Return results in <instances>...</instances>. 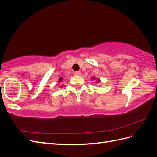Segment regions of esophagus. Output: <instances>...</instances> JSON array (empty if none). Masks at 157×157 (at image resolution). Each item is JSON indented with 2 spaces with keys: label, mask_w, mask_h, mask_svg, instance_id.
<instances>
[{
  "label": "esophagus",
  "mask_w": 157,
  "mask_h": 157,
  "mask_svg": "<svg viewBox=\"0 0 157 157\" xmlns=\"http://www.w3.org/2000/svg\"><path fill=\"white\" fill-rule=\"evenodd\" d=\"M74 75L75 76H81V72L76 71V72H74Z\"/></svg>",
  "instance_id": "obj_1"
}]
</instances>
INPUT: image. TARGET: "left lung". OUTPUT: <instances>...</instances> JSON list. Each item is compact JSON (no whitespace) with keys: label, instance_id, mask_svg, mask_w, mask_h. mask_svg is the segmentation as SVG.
<instances>
[{"label":"left lung","instance_id":"left-lung-1","mask_svg":"<svg viewBox=\"0 0 157 157\" xmlns=\"http://www.w3.org/2000/svg\"><path fill=\"white\" fill-rule=\"evenodd\" d=\"M91 78H92V79H93V80H95V82H96V83H99V82H101V81H100V79H99V78H95V76H93V77H92Z\"/></svg>","mask_w":157,"mask_h":157}]
</instances>
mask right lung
Listing matches in <instances>:
<instances>
[{"mask_svg": "<svg viewBox=\"0 0 157 157\" xmlns=\"http://www.w3.org/2000/svg\"><path fill=\"white\" fill-rule=\"evenodd\" d=\"M62 81H63V78H62V77H60V78L58 79V83H60Z\"/></svg>", "mask_w": 157, "mask_h": 157, "instance_id": "add662e5", "label": "right lung"}]
</instances>
